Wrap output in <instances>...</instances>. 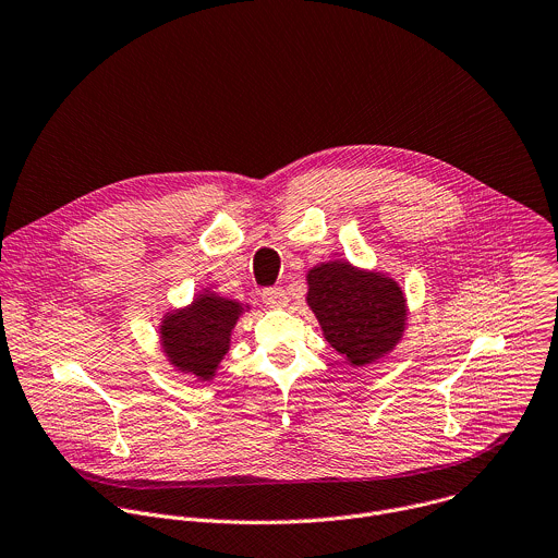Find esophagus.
I'll list each match as a JSON object with an SVG mask.
<instances>
[{
	"label": "esophagus",
	"instance_id": "1",
	"mask_svg": "<svg viewBox=\"0 0 558 558\" xmlns=\"http://www.w3.org/2000/svg\"><path fill=\"white\" fill-rule=\"evenodd\" d=\"M260 298H263V302H265L267 306H274V308L287 306V302H289L284 289H280V287H267V289H263Z\"/></svg>",
	"mask_w": 558,
	"mask_h": 558
}]
</instances>
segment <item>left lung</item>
I'll use <instances>...</instances> for the list:
<instances>
[{
  "label": "left lung",
  "mask_w": 558,
  "mask_h": 558,
  "mask_svg": "<svg viewBox=\"0 0 558 558\" xmlns=\"http://www.w3.org/2000/svg\"><path fill=\"white\" fill-rule=\"evenodd\" d=\"M306 280V302L326 341L350 365L375 363L403 337L408 306L392 278L330 260L313 267Z\"/></svg>",
  "instance_id": "left-lung-1"
}]
</instances>
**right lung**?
I'll return each instance as SVG.
<instances>
[{
	"instance_id": "1",
	"label": "right lung",
	"mask_w": 558,
	"mask_h": 558,
	"mask_svg": "<svg viewBox=\"0 0 558 558\" xmlns=\"http://www.w3.org/2000/svg\"><path fill=\"white\" fill-rule=\"evenodd\" d=\"M245 306L217 293H202L191 306L163 315L159 326L168 361L199 381H210L226 352L230 335Z\"/></svg>"
}]
</instances>
